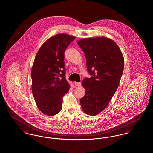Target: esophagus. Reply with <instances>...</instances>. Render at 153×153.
<instances>
[{
    "label": "esophagus",
    "instance_id": "34e87169",
    "mask_svg": "<svg viewBox=\"0 0 153 153\" xmlns=\"http://www.w3.org/2000/svg\"><path fill=\"white\" fill-rule=\"evenodd\" d=\"M74 85L76 86H80L81 85V83L79 82H74Z\"/></svg>",
    "mask_w": 153,
    "mask_h": 153
}]
</instances>
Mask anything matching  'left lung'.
<instances>
[{"mask_svg":"<svg viewBox=\"0 0 153 153\" xmlns=\"http://www.w3.org/2000/svg\"><path fill=\"white\" fill-rule=\"evenodd\" d=\"M77 44L84 53L87 71L91 76L82 81L86 91L80 104L85 113L95 116L107 107L116 92L124 59L116 43L108 37L86 38Z\"/></svg>","mask_w":153,"mask_h":153,"instance_id":"8db88e82","label":"left lung"}]
</instances>
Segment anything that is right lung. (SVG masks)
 <instances>
[{"label": "right lung", "mask_w": 153, "mask_h": 153, "mask_svg": "<svg viewBox=\"0 0 153 153\" xmlns=\"http://www.w3.org/2000/svg\"><path fill=\"white\" fill-rule=\"evenodd\" d=\"M75 37L57 34L43 44L31 71L32 91L38 109L52 116L62 108V97L70 85L65 78L64 53Z\"/></svg>", "instance_id": "add662e5"}]
</instances>
